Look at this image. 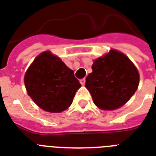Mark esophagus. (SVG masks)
<instances>
[{"instance_id": "obj_1", "label": "esophagus", "mask_w": 156, "mask_h": 156, "mask_svg": "<svg viewBox=\"0 0 156 156\" xmlns=\"http://www.w3.org/2000/svg\"><path fill=\"white\" fill-rule=\"evenodd\" d=\"M80 84L82 85H84L85 84V78H83V79H81L80 80Z\"/></svg>"}]
</instances>
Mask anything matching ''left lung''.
<instances>
[{"mask_svg":"<svg viewBox=\"0 0 156 156\" xmlns=\"http://www.w3.org/2000/svg\"><path fill=\"white\" fill-rule=\"evenodd\" d=\"M92 73L86 77L85 87L94 105L104 110H114L125 105L139 85V74L120 51H111L94 61Z\"/></svg>","mask_w":156,"mask_h":156,"instance_id":"obj_1","label":"left lung"}]
</instances>
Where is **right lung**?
Wrapping results in <instances>:
<instances>
[{
  "label": "right lung",
  "instance_id": "obj_1",
  "mask_svg": "<svg viewBox=\"0 0 156 156\" xmlns=\"http://www.w3.org/2000/svg\"><path fill=\"white\" fill-rule=\"evenodd\" d=\"M27 92L38 107L61 113L71 106L80 87L74 71L50 51L38 55L24 76Z\"/></svg>",
  "mask_w": 156,
  "mask_h": 156
}]
</instances>
